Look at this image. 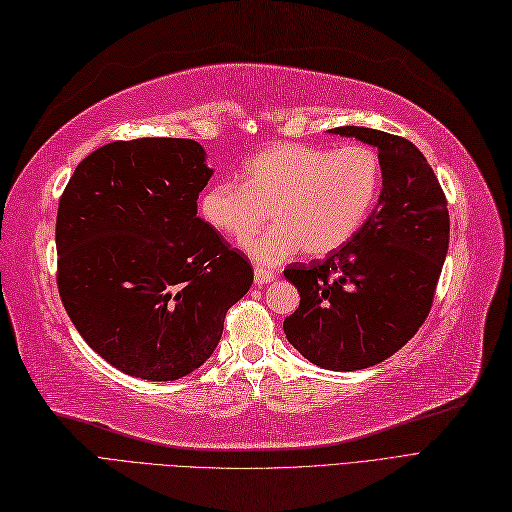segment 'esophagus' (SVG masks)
I'll use <instances>...</instances> for the list:
<instances>
[{"instance_id":"1","label":"esophagus","mask_w":512,"mask_h":512,"mask_svg":"<svg viewBox=\"0 0 512 512\" xmlns=\"http://www.w3.org/2000/svg\"><path fill=\"white\" fill-rule=\"evenodd\" d=\"M276 278V274L272 270H263V268H255V283L257 285H268Z\"/></svg>"}]
</instances>
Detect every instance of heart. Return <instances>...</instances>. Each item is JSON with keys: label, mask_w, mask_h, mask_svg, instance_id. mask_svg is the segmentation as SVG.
Wrapping results in <instances>:
<instances>
[{"label": "heart", "mask_w": 512, "mask_h": 512, "mask_svg": "<svg viewBox=\"0 0 512 512\" xmlns=\"http://www.w3.org/2000/svg\"><path fill=\"white\" fill-rule=\"evenodd\" d=\"M383 185V163L368 144L336 151L280 142L261 148L242 168V183L212 180L202 191V219L225 236L243 238L267 218L275 225L240 242L259 266H278L302 249L327 255L366 225Z\"/></svg>", "instance_id": "heart-1"}]
</instances>
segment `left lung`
<instances>
[{
	"mask_svg": "<svg viewBox=\"0 0 512 512\" xmlns=\"http://www.w3.org/2000/svg\"><path fill=\"white\" fill-rule=\"evenodd\" d=\"M329 134L378 148L383 189L351 242L285 270L300 306L283 329L315 366L353 372L400 351L427 319L449 251V210L430 163L406 138L357 125Z\"/></svg>",
	"mask_w": 512,
	"mask_h": 512,
	"instance_id": "left-lung-1",
	"label": "left lung"
}]
</instances>
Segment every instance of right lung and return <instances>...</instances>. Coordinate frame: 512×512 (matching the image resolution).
<instances>
[{
    "instance_id": "right-lung-1",
    "label": "right lung",
    "mask_w": 512,
    "mask_h": 512,
    "mask_svg": "<svg viewBox=\"0 0 512 512\" xmlns=\"http://www.w3.org/2000/svg\"><path fill=\"white\" fill-rule=\"evenodd\" d=\"M200 142H110L78 163L57 212V285L78 334L117 370L176 381L200 368L253 285L238 249L197 217Z\"/></svg>"
}]
</instances>
